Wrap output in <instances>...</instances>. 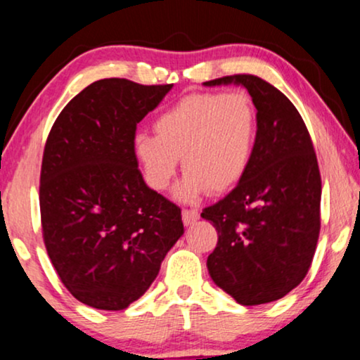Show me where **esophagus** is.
I'll use <instances>...</instances> for the list:
<instances>
[{"label":"esophagus","mask_w":360,"mask_h":360,"mask_svg":"<svg viewBox=\"0 0 360 360\" xmlns=\"http://www.w3.org/2000/svg\"><path fill=\"white\" fill-rule=\"evenodd\" d=\"M181 219H184V224L190 227V225H193L195 221L200 219V214L197 210H184L181 212Z\"/></svg>","instance_id":"esophagus-1"}]
</instances>
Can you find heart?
I'll use <instances>...</instances> for the list:
<instances>
[{
  "label": "heart",
  "instance_id": "1",
  "mask_svg": "<svg viewBox=\"0 0 360 360\" xmlns=\"http://www.w3.org/2000/svg\"><path fill=\"white\" fill-rule=\"evenodd\" d=\"M153 128L155 135L136 133L131 140L145 184L167 190L181 158L185 176L175 197L192 203L240 184L254 157L259 120L245 93H192L160 113Z\"/></svg>",
  "mask_w": 360,
  "mask_h": 360
}]
</instances>
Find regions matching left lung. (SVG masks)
I'll return each mask as SVG.
<instances>
[{"label":"left lung","instance_id":"1","mask_svg":"<svg viewBox=\"0 0 360 360\" xmlns=\"http://www.w3.org/2000/svg\"><path fill=\"white\" fill-rule=\"evenodd\" d=\"M238 85L252 96L259 131L240 184L202 212L217 233L207 269L242 305L282 299L309 272L321 230V173L302 117L277 88L254 75L203 83Z\"/></svg>","mask_w":360,"mask_h":360}]
</instances>
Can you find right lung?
<instances>
[{"instance_id":"obj_1","label":"right lung","mask_w":360,"mask_h":360,"mask_svg":"<svg viewBox=\"0 0 360 360\" xmlns=\"http://www.w3.org/2000/svg\"><path fill=\"white\" fill-rule=\"evenodd\" d=\"M173 85L105 78L58 115L44 146L39 210L51 264L75 299L122 310L140 299L184 235L181 210L145 184L136 123Z\"/></svg>"}]
</instances>
